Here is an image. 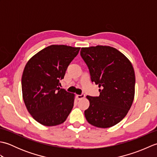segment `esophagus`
<instances>
[{"label": "esophagus", "instance_id": "34e87169", "mask_svg": "<svg viewBox=\"0 0 157 157\" xmlns=\"http://www.w3.org/2000/svg\"><path fill=\"white\" fill-rule=\"evenodd\" d=\"M76 97H77V99H78V100H81V99L84 98L85 97V94H82L80 95L78 94L76 96Z\"/></svg>", "mask_w": 157, "mask_h": 157}]
</instances>
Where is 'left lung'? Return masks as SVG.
<instances>
[{
  "mask_svg": "<svg viewBox=\"0 0 157 157\" xmlns=\"http://www.w3.org/2000/svg\"><path fill=\"white\" fill-rule=\"evenodd\" d=\"M91 81L98 84L99 96L86 97L90 106L84 111L91 125L107 128L125 117L134 101L135 73L131 62L118 50L109 46L82 48Z\"/></svg>",
  "mask_w": 157,
  "mask_h": 157,
  "instance_id": "obj_1",
  "label": "left lung"
}]
</instances>
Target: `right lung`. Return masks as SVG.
I'll use <instances>...</instances> for the list:
<instances>
[{
  "label": "right lung",
  "mask_w": 157,
  "mask_h": 157,
  "mask_svg": "<svg viewBox=\"0 0 157 157\" xmlns=\"http://www.w3.org/2000/svg\"><path fill=\"white\" fill-rule=\"evenodd\" d=\"M80 48L49 46L29 60L23 70L21 88L26 108L36 121L45 126L61 124L67 118L74 94L60 88L59 80Z\"/></svg>",
  "instance_id": "right-lung-1"
}]
</instances>
